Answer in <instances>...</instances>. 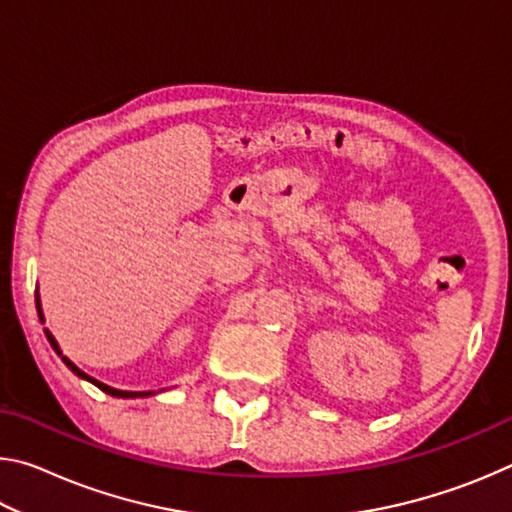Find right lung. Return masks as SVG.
Listing matches in <instances>:
<instances>
[{
  "label": "right lung",
  "instance_id": "add662e5",
  "mask_svg": "<svg viewBox=\"0 0 512 512\" xmlns=\"http://www.w3.org/2000/svg\"><path fill=\"white\" fill-rule=\"evenodd\" d=\"M36 305H38V314H40V320H42V311H40V298H38V296H36ZM45 334H47V339H49V343H51V348H54V350L60 354V348H58V343H56L54 336H51L49 332H45ZM63 361H65V366L74 372V375H79L81 379H88V381H92L94 386L101 388L103 393H108V395H112V397H144V395H151V393H131V391H117V388H110V386H106V384H101V381L92 379L90 375H85V372H83V370H79V368H76L74 363L69 361L67 357H63Z\"/></svg>",
  "mask_w": 512,
  "mask_h": 512
}]
</instances>
